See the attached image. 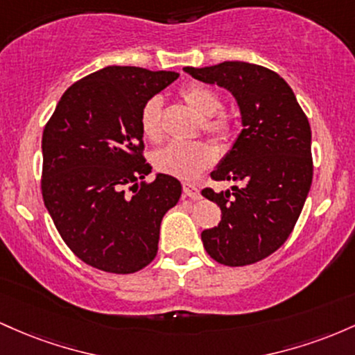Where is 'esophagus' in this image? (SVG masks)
Wrapping results in <instances>:
<instances>
[{"label": "esophagus", "mask_w": 355, "mask_h": 355, "mask_svg": "<svg viewBox=\"0 0 355 355\" xmlns=\"http://www.w3.org/2000/svg\"><path fill=\"white\" fill-rule=\"evenodd\" d=\"M182 193H184V196H188L191 199L201 198V193H199L198 186L193 184V182H182Z\"/></svg>", "instance_id": "obj_1"}]
</instances>
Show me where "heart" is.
<instances>
[{"mask_svg": "<svg viewBox=\"0 0 355 355\" xmlns=\"http://www.w3.org/2000/svg\"><path fill=\"white\" fill-rule=\"evenodd\" d=\"M181 97L191 109L201 115V125L206 134L218 141H230L233 137V122L228 115L221 114L223 101L220 95L201 83H189L181 90ZM141 132L147 141L159 142L162 139V102L159 97L149 98L139 115ZM216 159L214 147L202 141L173 142L153 154L156 171L174 178H193L209 167Z\"/></svg>", "mask_w": 355, "mask_h": 355, "instance_id": "b5f03b06", "label": "heart"}]
</instances>
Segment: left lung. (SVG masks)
<instances>
[{
    "label": "left lung",
    "instance_id": "left-lung-1",
    "mask_svg": "<svg viewBox=\"0 0 355 355\" xmlns=\"http://www.w3.org/2000/svg\"><path fill=\"white\" fill-rule=\"evenodd\" d=\"M184 71L230 90L243 122L230 154L211 173L214 181L238 186L202 189L223 214L220 225L201 233L202 245L221 265H253L288 240L304 208L313 176L309 119L288 83L261 65L223 62Z\"/></svg>",
    "mask_w": 355,
    "mask_h": 355
}]
</instances>
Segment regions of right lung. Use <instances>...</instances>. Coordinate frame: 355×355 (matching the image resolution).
<instances>
[{
  "mask_svg": "<svg viewBox=\"0 0 355 355\" xmlns=\"http://www.w3.org/2000/svg\"><path fill=\"white\" fill-rule=\"evenodd\" d=\"M178 77L176 71L105 67L69 87L46 122L43 201L62 240L83 263L127 275L156 258L162 216L178 205L182 188L167 174L144 181L150 164L139 115Z\"/></svg>",
  "mask_w": 355,
  "mask_h": 355,
  "instance_id": "1",
  "label": "right lung"
}]
</instances>
